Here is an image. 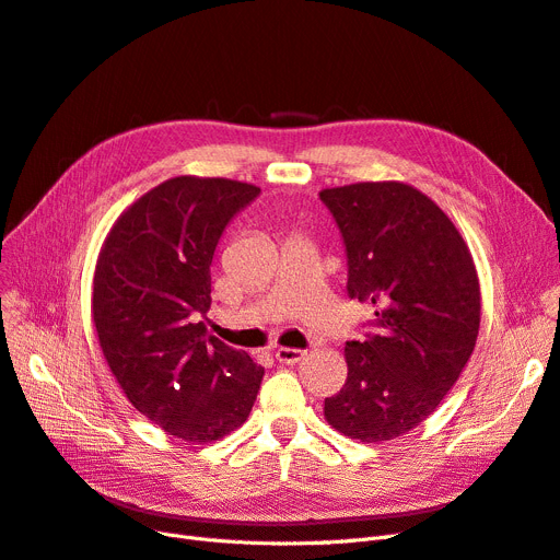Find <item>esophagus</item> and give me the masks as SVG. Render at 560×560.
<instances>
[{"mask_svg": "<svg viewBox=\"0 0 560 560\" xmlns=\"http://www.w3.org/2000/svg\"><path fill=\"white\" fill-rule=\"evenodd\" d=\"M304 350L300 348H277V360L281 364H298L300 360H304Z\"/></svg>", "mask_w": 560, "mask_h": 560, "instance_id": "obj_1", "label": "esophagus"}]
</instances>
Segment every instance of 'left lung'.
<instances>
[{
    "label": "left lung",
    "mask_w": 560,
    "mask_h": 560,
    "mask_svg": "<svg viewBox=\"0 0 560 560\" xmlns=\"http://www.w3.org/2000/svg\"><path fill=\"white\" fill-rule=\"evenodd\" d=\"M348 258L350 300L376 306L371 332L346 343L348 378L325 420L348 439L404 436L439 408L478 341L480 281L441 207L404 182L323 189Z\"/></svg>",
    "instance_id": "1"
}]
</instances>
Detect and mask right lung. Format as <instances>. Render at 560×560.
Here are the masks:
<instances>
[{
    "label": "right lung",
    "mask_w": 560,
    "mask_h": 560,
    "mask_svg": "<svg viewBox=\"0 0 560 560\" xmlns=\"http://www.w3.org/2000/svg\"><path fill=\"white\" fill-rule=\"evenodd\" d=\"M260 194L182 175L138 198L101 246L92 314L113 376L144 418L186 443H212L254 408L265 369L207 335L214 248Z\"/></svg>",
    "instance_id": "1"
}]
</instances>
